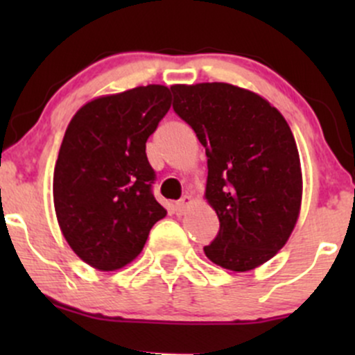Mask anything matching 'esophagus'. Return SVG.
<instances>
[{
	"label": "esophagus",
	"instance_id": "1",
	"mask_svg": "<svg viewBox=\"0 0 355 355\" xmlns=\"http://www.w3.org/2000/svg\"><path fill=\"white\" fill-rule=\"evenodd\" d=\"M191 197L190 195H183V197L178 200L177 203H175V211H177V215H183L187 211V209L191 205Z\"/></svg>",
	"mask_w": 355,
	"mask_h": 355
}]
</instances>
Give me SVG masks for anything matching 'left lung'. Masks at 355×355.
Here are the masks:
<instances>
[{
  "mask_svg": "<svg viewBox=\"0 0 355 355\" xmlns=\"http://www.w3.org/2000/svg\"><path fill=\"white\" fill-rule=\"evenodd\" d=\"M173 110L205 146V198L217 237L203 252L232 272H248L287 243L302 205V168L282 113L230 83L173 85Z\"/></svg>",
  "mask_w": 355,
  "mask_h": 355,
  "instance_id": "obj_1",
  "label": "left lung"
}]
</instances>
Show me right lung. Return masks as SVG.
Listing matches in <instances>:
<instances>
[{"instance_id":"obj_1","label":"right lung","mask_w":355,"mask_h":355,"mask_svg":"<svg viewBox=\"0 0 355 355\" xmlns=\"http://www.w3.org/2000/svg\"><path fill=\"white\" fill-rule=\"evenodd\" d=\"M170 107V88L146 85L93 98L68 123L53 202L68 245L96 270L128 266L166 215L152 193L145 148Z\"/></svg>"}]
</instances>
